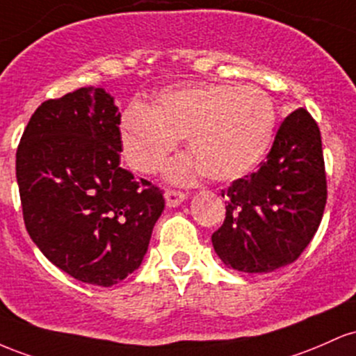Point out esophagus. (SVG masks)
<instances>
[{
  "label": "esophagus",
  "instance_id": "esophagus-1",
  "mask_svg": "<svg viewBox=\"0 0 356 356\" xmlns=\"http://www.w3.org/2000/svg\"><path fill=\"white\" fill-rule=\"evenodd\" d=\"M186 197H188V193H185V191H179V190H166V193H165L168 207H178L179 203L185 202Z\"/></svg>",
  "mask_w": 356,
  "mask_h": 356
}]
</instances>
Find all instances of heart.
<instances>
[{"label":"heart","mask_w":356,"mask_h":356,"mask_svg":"<svg viewBox=\"0 0 356 356\" xmlns=\"http://www.w3.org/2000/svg\"><path fill=\"white\" fill-rule=\"evenodd\" d=\"M275 121L274 101L257 87L197 83L163 90L153 109L129 104L119 122V139L127 165L149 175L186 136L193 154L171 163L170 178L188 181L207 173L215 181H230L266 156Z\"/></svg>","instance_id":"obj_1"}]
</instances>
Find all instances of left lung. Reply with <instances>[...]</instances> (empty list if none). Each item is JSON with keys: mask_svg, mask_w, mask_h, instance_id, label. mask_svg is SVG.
<instances>
[{"mask_svg": "<svg viewBox=\"0 0 356 356\" xmlns=\"http://www.w3.org/2000/svg\"><path fill=\"white\" fill-rule=\"evenodd\" d=\"M222 197L225 220L211 243L223 264L254 274L298 261L316 234L328 197L313 115L302 107L287 115L261 168L234 179Z\"/></svg>", "mask_w": 356, "mask_h": 356, "instance_id": "left-lung-1", "label": "left lung"}]
</instances>
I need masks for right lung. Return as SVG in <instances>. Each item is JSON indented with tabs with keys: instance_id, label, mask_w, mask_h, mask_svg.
<instances>
[{
	"instance_id": "add662e5",
	"label": "right lung",
	"mask_w": 356,
	"mask_h": 356,
	"mask_svg": "<svg viewBox=\"0 0 356 356\" xmlns=\"http://www.w3.org/2000/svg\"><path fill=\"white\" fill-rule=\"evenodd\" d=\"M121 113L102 89L42 102L17 149L23 220L42 254L77 281L109 287L141 266L163 190L121 166Z\"/></svg>"
}]
</instances>
